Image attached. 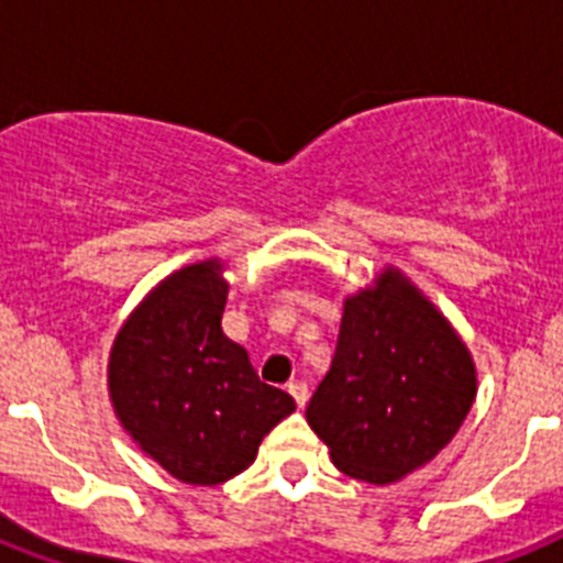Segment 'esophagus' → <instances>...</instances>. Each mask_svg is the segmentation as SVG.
<instances>
[{"instance_id": "34e87169", "label": "esophagus", "mask_w": 563, "mask_h": 563, "mask_svg": "<svg viewBox=\"0 0 563 563\" xmlns=\"http://www.w3.org/2000/svg\"><path fill=\"white\" fill-rule=\"evenodd\" d=\"M287 391H290V395H292V400H296L298 409H305L307 400H310V389H307V383L292 380L290 386H287Z\"/></svg>"}]
</instances>
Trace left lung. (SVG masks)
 I'll return each mask as SVG.
<instances>
[{
  "label": "left lung",
  "mask_w": 563,
  "mask_h": 563,
  "mask_svg": "<svg viewBox=\"0 0 563 563\" xmlns=\"http://www.w3.org/2000/svg\"><path fill=\"white\" fill-rule=\"evenodd\" d=\"M476 400L460 332L397 267L343 298L330 372L307 422L352 479L391 485L434 460Z\"/></svg>",
  "instance_id": "obj_1"
}]
</instances>
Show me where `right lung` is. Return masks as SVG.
<instances>
[{
  "instance_id": "add662e5",
  "label": "right lung",
  "mask_w": 563,
  "mask_h": 563,
  "mask_svg": "<svg viewBox=\"0 0 563 563\" xmlns=\"http://www.w3.org/2000/svg\"><path fill=\"white\" fill-rule=\"evenodd\" d=\"M222 258L168 273L129 312L109 350L114 417L134 445L186 485H222L253 465L258 445L296 411L258 380L245 346L222 332Z\"/></svg>"
}]
</instances>
